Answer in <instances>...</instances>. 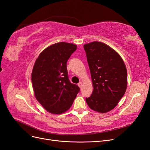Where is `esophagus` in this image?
Returning a JSON list of instances; mask_svg holds the SVG:
<instances>
[{
  "label": "esophagus",
  "instance_id": "1",
  "mask_svg": "<svg viewBox=\"0 0 150 150\" xmlns=\"http://www.w3.org/2000/svg\"><path fill=\"white\" fill-rule=\"evenodd\" d=\"M82 86H83L82 82H79V83H78V86H79V87L80 88H81V87H82Z\"/></svg>",
  "mask_w": 150,
  "mask_h": 150
}]
</instances>
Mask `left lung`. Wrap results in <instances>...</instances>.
I'll return each mask as SVG.
<instances>
[{
	"label": "left lung",
	"instance_id": "1",
	"mask_svg": "<svg viewBox=\"0 0 150 150\" xmlns=\"http://www.w3.org/2000/svg\"><path fill=\"white\" fill-rule=\"evenodd\" d=\"M93 91L86 101L91 110L107 112L115 108L127 87V71L120 54L106 44L94 41L84 45Z\"/></svg>",
	"mask_w": 150,
	"mask_h": 150
}]
</instances>
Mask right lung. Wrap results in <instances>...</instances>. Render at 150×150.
<instances>
[{"mask_svg":"<svg viewBox=\"0 0 150 150\" xmlns=\"http://www.w3.org/2000/svg\"><path fill=\"white\" fill-rule=\"evenodd\" d=\"M77 49L74 44L58 42L40 52L32 71L35 98L44 109L59 115L69 110L79 92L69 79L67 61Z\"/></svg>","mask_w":150,"mask_h":150,"instance_id":"1","label":"right lung"}]
</instances>
